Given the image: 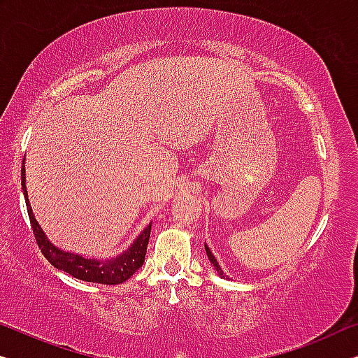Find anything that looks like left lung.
I'll return each mask as SVG.
<instances>
[{
	"mask_svg": "<svg viewBox=\"0 0 358 358\" xmlns=\"http://www.w3.org/2000/svg\"><path fill=\"white\" fill-rule=\"evenodd\" d=\"M206 252H207V257H209V260H210V264L215 266V270H217V273L222 276V278H225V275H223V271H222V268L220 266H218V262H217V259H215V255H213L212 252H210V249L207 248V244H206Z\"/></svg>",
	"mask_w": 358,
	"mask_h": 358,
	"instance_id": "obj_1",
	"label": "left lung"
}]
</instances>
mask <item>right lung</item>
<instances>
[{
  "instance_id": "add662e5",
  "label": "right lung",
  "mask_w": 358,
  "mask_h": 358,
  "mask_svg": "<svg viewBox=\"0 0 358 358\" xmlns=\"http://www.w3.org/2000/svg\"><path fill=\"white\" fill-rule=\"evenodd\" d=\"M22 189L25 196L27 212H29V218L31 223V230H34L36 244L41 250V254L48 259V262L55 265L57 270L66 271V273L72 275L73 278L90 281V282H101V285H120V282L127 281L135 271L140 268L145 262L146 249L149 243V234H151V223L141 231L130 248H128L124 254L117 255L115 259L110 260H96V259H87L82 255L66 252V250L57 249L50 239L45 236L38 222L35 220L34 212L29 204V194H27L25 186V169L22 165Z\"/></svg>"
}]
</instances>
